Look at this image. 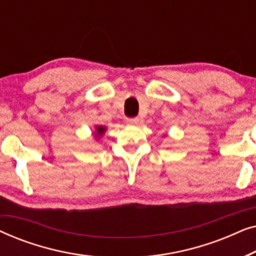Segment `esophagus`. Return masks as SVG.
Wrapping results in <instances>:
<instances>
[{"instance_id": "esophagus-1", "label": "esophagus", "mask_w": 256, "mask_h": 256, "mask_svg": "<svg viewBox=\"0 0 256 256\" xmlns=\"http://www.w3.org/2000/svg\"><path fill=\"white\" fill-rule=\"evenodd\" d=\"M126 122H127V124H130V126L136 124L138 122V118H126Z\"/></svg>"}]
</instances>
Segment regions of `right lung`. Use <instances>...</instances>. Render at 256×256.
<instances>
[{
    "instance_id": "right-lung-1",
    "label": "right lung",
    "mask_w": 256,
    "mask_h": 256,
    "mask_svg": "<svg viewBox=\"0 0 256 256\" xmlns=\"http://www.w3.org/2000/svg\"><path fill=\"white\" fill-rule=\"evenodd\" d=\"M96 132H98L96 135H102L104 132V127H98Z\"/></svg>"
}]
</instances>
